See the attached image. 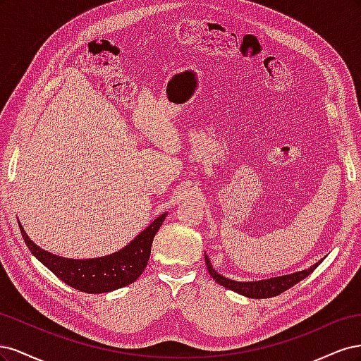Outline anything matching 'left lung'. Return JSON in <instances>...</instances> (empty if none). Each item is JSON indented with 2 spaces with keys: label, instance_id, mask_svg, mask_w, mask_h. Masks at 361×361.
Returning <instances> with one entry per match:
<instances>
[{
  "label": "left lung",
  "instance_id": "obj_1",
  "mask_svg": "<svg viewBox=\"0 0 361 361\" xmlns=\"http://www.w3.org/2000/svg\"><path fill=\"white\" fill-rule=\"evenodd\" d=\"M204 262H206V268H207V271H209L211 277L216 283H220L221 286L231 289L239 295H244V297H248V298L276 297V295H280L281 292L288 290L293 285H297L298 281H301L302 279L312 274V272L316 269V267L321 264V260H319V262H316V264L313 267H310L309 269L293 272V274H289V276H280V277L257 280V281H235V280L223 277L221 274H218V272L212 268L209 257H207L206 255H204Z\"/></svg>",
  "mask_w": 361,
  "mask_h": 361
}]
</instances>
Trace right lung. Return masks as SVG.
<instances>
[{
  "label": "right lung",
  "instance_id": "right-lung-1",
  "mask_svg": "<svg viewBox=\"0 0 361 361\" xmlns=\"http://www.w3.org/2000/svg\"><path fill=\"white\" fill-rule=\"evenodd\" d=\"M167 214L155 218L154 223L146 227L134 241L113 255L96 259H66L42 250L31 241L19 224L20 233L31 251V255L40 260L51 272L71 288L87 293H105L134 283L149 262L150 248L154 238Z\"/></svg>",
  "mask_w": 361,
  "mask_h": 361
}]
</instances>
